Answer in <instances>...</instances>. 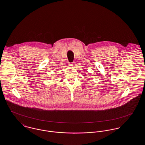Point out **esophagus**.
<instances>
[{
	"label": "esophagus",
	"instance_id": "obj_1",
	"mask_svg": "<svg viewBox=\"0 0 145 145\" xmlns=\"http://www.w3.org/2000/svg\"><path fill=\"white\" fill-rule=\"evenodd\" d=\"M74 63H75V62H72V63H71L69 65L70 66H73V65H74Z\"/></svg>",
	"mask_w": 145,
	"mask_h": 145
}]
</instances>
